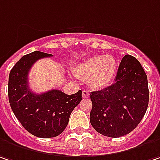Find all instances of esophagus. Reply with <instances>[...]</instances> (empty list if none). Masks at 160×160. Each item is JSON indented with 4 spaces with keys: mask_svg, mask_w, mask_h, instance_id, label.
Wrapping results in <instances>:
<instances>
[{
    "mask_svg": "<svg viewBox=\"0 0 160 160\" xmlns=\"http://www.w3.org/2000/svg\"><path fill=\"white\" fill-rule=\"evenodd\" d=\"M89 96H90L89 92H87V91H83L82 92V97L83 98H89Z\"/></svg>",
    "mask_w": 160,
    "mask_h": 160,
    "instance_id": "34e87169",
    "label": "esophagus"
}]
</instances>
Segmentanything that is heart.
I'll list each match as a JSON object with an SVG mask.
<instances>
[{"label": "heart", "instance_id": "1", "mask_svg": "<svg viewBox=\"0 0 160 160\" xmlns=\"http://www.w3.org/2000/svg\"><path fill=\"white\" fill-rule=\"evenodd\" d=\"M117 70L116 60L112 56H96L90 58L77 66L75 75L87 80L89 86L94 90L104 89L113 81Z\"/></svg>", "mask_w": 160, "mask_h": 160}]
</instances>
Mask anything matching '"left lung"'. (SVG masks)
I'll use <instances>...</instances> for the list:
<instances>
[{"label": "left lung", "mask_w": 160, "mask_h": 160, "mask_svg": "<svg viewBox=\"0 0 160 160\" xmlns=\"http://www.w3.org/2000/svg\"><path fill=\"white\" fill-rule=\"evenodd\" d=\"M92 109L90 121L95 130L109 138L132 132L144 117L149 101L147 74L138 59L123 58L115 82L91 93Z\"/></svg>", "instance_id": "1"}]
</instances>
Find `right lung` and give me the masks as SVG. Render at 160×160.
Returning <instances> with one entry per match:
<instances>
[{"label":"right lung","instance_id":"right-lung-1","mask_svg":"<svg viewBox=\"0 0 160 160\" xmlns=\"http://www.w3.org/2000/svg\"><path fill=\"white\" fill-rule=\"evenodd\" d=\"M51 54L35 51L22 57L10 71L8 97L11 108L23 128L37 138L58 137L67 127L71 112L81 101L82 92L68 95L58 90L37 94L28 84L34 63Z\"/></svg>","mask_w":160,"mask_h":160}]
</instances>
